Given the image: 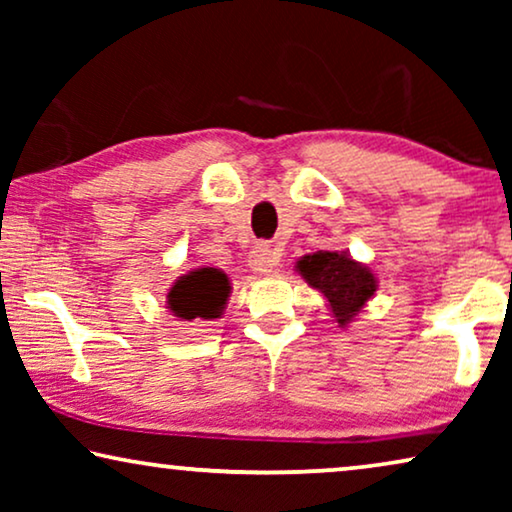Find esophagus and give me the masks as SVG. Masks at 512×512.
<instances>
[{"mask_svg":"<svg viewBox=\"0 0 512 512\" xmlns=\"http://www.w3.org/2000/svg\"><path fill=\"white\" fill-rule=\"evenodd\" d=\"M249 265H251V270L258 272V275H270V272L279 265V251L270 249L268 244H261V247H256L254 251H251Z\"/></svg>","mask_w":512,"mask_h":512,"instance_id":"obj_1","label":"esophagus"}]
</instances>
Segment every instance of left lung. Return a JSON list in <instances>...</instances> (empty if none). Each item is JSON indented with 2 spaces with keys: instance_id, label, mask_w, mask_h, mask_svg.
I'll return each mask as SVG.
<instances>
[{
  "instance_id": "obj_1",
  "label": "left lung",
  "mask_w": 512,
  "mask_h": 512,
  "mask_svg": "<svg viewBox=\"0 0 512 512\" xmlns=\"http://www.w3.org/2000/svg\"><path fill=\"white\" fill-rule=\"evenodd\" d=\"M298 275L312 289L324 293L335 321L352 324L377 291V279L368 265L354 261L347 251H317L296 261Z\"/></svg>"
}]
</instances>
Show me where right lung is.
Instances as JSON below:
<instances>
[{"mask_svg":"<svg viewBox=\"0 0 512 512\" xmlns=\"http://www.w3.org/2000/svg\"><path fill=\"white\" fill-rule=\"evenodd\" d=\"M230 282L226 272L198 268L179 277L167 293V310L184 321L219 319L226 307Z\"/></svg>","mask_w":512,"mask_h":512,"instance_id":"obj_1","label":"right lung"}]
</instances>
